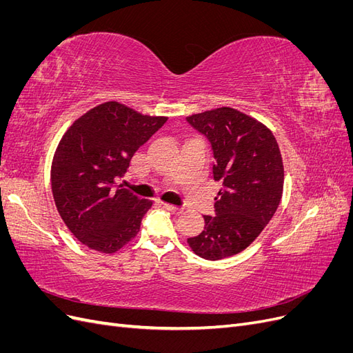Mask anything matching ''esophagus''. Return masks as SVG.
<instances>
[{
  "mask_svg": "<svg viewBox=\"0 0 353 353\" xmlns=\"http://www.w3.org/2000/svg\"><path fill=\"white\" fill-rule=\"evenodd\" d=\"M163 208L166 209V210H169L170 213H172V215H181V213H183V209H179V208H176V206H174V205H166V203H163Z\"/></svg>",
  "mask_w": 353,
  "mask_h": 353,
  "instance_id": "esophagus-1",
  "label": "esophagus"
}]
</instances>
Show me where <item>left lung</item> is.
I'll return each mask as SVG.
<instances>
[{
  "mask_svg": "<svg viewBox=\"0 0 353 353\" xmlns=\"http://www.w3.org/2000/svg\"><path fill=\"white\" fill-rule=\"evenodd\" d=\"M187 122L209 140L213 179L222 183L216 215L203 216L205 230L187 241L200 258L219 261L249 248L272 219L283 196V159L268 128L236 109L191 114Z\"/></svg>",
  "mask_w": 353,
  "mask_h": 353,
  "instance_id": "8db88e82",
  "label": "left lung"
}]
</instances>
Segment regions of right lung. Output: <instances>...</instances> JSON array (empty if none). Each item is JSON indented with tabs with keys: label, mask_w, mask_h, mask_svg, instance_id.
Masks as SVG:
<instances>
[{
	"label": "right lung",
	"mask_w": 353,
	"mask_h": 353,
	"mask_svg": "<svg viewBox=\"0 0 353 353\" xmlns=\"http://www.w3.org/2000/svg\"><path fill=\"white\" fill-rule=\"evenodd\" d=\"M166 121L108 101L63 135L51 165L52 197L63 222L88 249L114 253L140 231L153 201L138 199L116 181Z\"/></svg>",
	"instance_id": "add662e5"
}]
</instances>
